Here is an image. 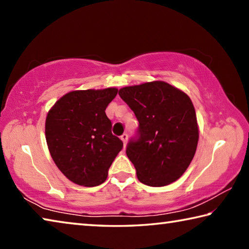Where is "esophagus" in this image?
<instances>
[{"instance_id": "1", "label": "esophagus", "mask_w": 249, "mask_h": 249, "mask_svg": "<svg viewBox=\"0 0 249 249\" xmlns=\"http://www.w3.org/2000/svg\"><path fill=\"white\" fill-rule=\"evenodd\" d=\"M121 140L123 141V144H124V146H126V144H127V140H128V135L127 134H123L121 136Z\"/></svg>"}]
</instances>
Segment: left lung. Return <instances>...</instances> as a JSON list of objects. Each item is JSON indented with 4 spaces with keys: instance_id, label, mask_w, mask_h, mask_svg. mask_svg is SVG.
I'll return each mask as SVG.
<instances>
[{
    "instance_id": "1",
    "label": "left lung",
    "mask_w": 249,
    "mask_h": 249,
    "mask_svg": "<svg viewBox=\"0 0 249 249\" xmlns=\"http://www.w3.org/2000/svg\"><path fill=\"white\" fill-rule=\"evenodd\" d=\"M119 94L140 123L126 147L138 180L150 187L175 182L190 165L199 141L190 98L163 81L122 88Z\"/></svg>"
}]
</instances>
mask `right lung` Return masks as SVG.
Returning <instances> with one entry per match:
<instances>
[{
    "instance_id": "obj_1",
    "label": "right lung",
    "mask_w": 249,
    "mask_h": 249,
    "mask_svg": "<svg viewBox=\"0 0 249 249\" xmlns=\"http://www.w3.org/2000/svg\"><path fill=\"white\" fill-rule=\"evenodd\" d=\"M116 94L115 88L71 91L54 103L46 117L49 153L59 170L79 185L103 183L123 148V142L112 134V123L105 114Z\"/></svg>"
}]
</instances>
